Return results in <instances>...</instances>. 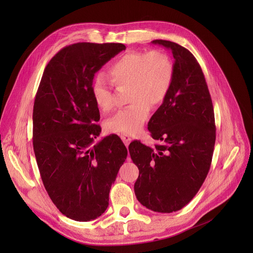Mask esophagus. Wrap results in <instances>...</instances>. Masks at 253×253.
Returning a JSON list of instances; mask_svg holds the SVG:
<instances>
[{"instance_id":"esophagus-1","label":"esophagus","mask_w":253,"mask_h":253,"mask_svg":"<svg viewBox=\"0 0 253 253\" xmlns=\"http://www.w3.org/2000/svg\"><path fill=\"white\" fill-rule=\"evenodd\" d=\"M120 137H121V139L124 141V143H125V145L126 147H128L129 145V143H130V141H131V136L129 135V134H121L120 135Z\"/></svg>"}]
</instances>
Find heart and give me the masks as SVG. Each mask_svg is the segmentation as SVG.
<instances>
[{
    "label": "heart",
    "mask_w": 253,
    "mask_h": 253,
    "mask_svg": "<svg viewBox=\"0 0 253 253\" xmlns=\"http://www.w3.org/2000/svg\"><path fill=\"white\" fill-rule=\"evenodd\" d=\"M108 74L116 87H129L131 104L110 118L105 128L116 133L135 134L148 120L151 105L155 108L167 98L173 84L174 64L163 51H130L110 65ZM92 96L101 112L115 108L113 88L102 77L93 83Z\"/></svg>",
    "instance_id": "1"
}]
</instances>
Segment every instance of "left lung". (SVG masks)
Masks as SVG:
<instances>
[{"label": "left lung", "mask_w": 253, "mask_h": 253, "mask_svg": "<svg viewBox=\"0 0 253 253\" xmlns=\"http://www.w3.org/2000/svg\"><path fill=\"white\" fill-rule=\"evenodd\" d=\"M152 43L173 54V84L149 122L152 137L161 143L150 148L134 140L129 153L139 170L134 184L137 200L155 212L171 213L187 205L203 184L216 128L205 77L195 56L173 42Z\"/></svg>", "instance_id": "obj_1"}]
</instances>
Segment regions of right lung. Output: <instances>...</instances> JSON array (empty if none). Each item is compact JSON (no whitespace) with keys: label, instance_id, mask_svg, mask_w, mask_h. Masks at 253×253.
Here are the masks:
<instances>
[{"label":"right lung","instance_id":"1","mask_svg":"<svg viewBox=\"0 0 253 253\" xmlns=\"http://www.w3.org/2000/svg\"><path fill=\"white\" fill-rule=\"evenodd\" d=\"M126 47L76 43L44 70L33 111V145L44 187L62 214L77 221L100 216L127 149L117 135L94 143L101 128L92 96L95 73Z\"/></svg>","mask_w":253,"mask_h":253}]
</instances>
